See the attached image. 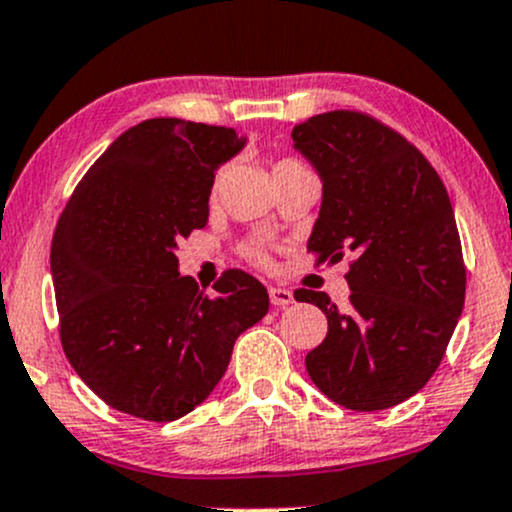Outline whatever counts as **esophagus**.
Wrapping results in <instances>:
<instances>
[{
	"instance_id": "34e87169",
	"label": "esophagus",
	"mask_w": 512,
	"mask_h": 512,
	"mask_svg": "<svg viewBox=\"0 0 512 512\" xmlns=\"http://www.w3.org/2000/svg\"><path fill=\"white\" fill-rule=\"evenodd\" d=\"M268 294H270V304L273 306H287L294 302V294L290 290H285V287H270Z\"/></svg>"
}]
</instances>
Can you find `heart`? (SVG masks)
<instances>
[{
	"instance_id": "obj_1",
	"label": "heart",
	"mask_w": 512,
	"mask_h": 512,
	"mask_svg": "<svg viewBox=\"0 0 512 512\" xmlns=\"http://www.w3.org/2000/svg\"><path fill=\"white\" fill-rule=\"evenodd\" d=\"M290 165H302V162H297V160H292V158H282V160H278L273 165V170H280V167H290ZM249 256L254 258V261H266V256H263V251H261V246H251L249 249Z\"/></svg>"
}]
</instances>
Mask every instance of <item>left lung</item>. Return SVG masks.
<instances>
[{
  "label": "left lung",
  "mask_w": 512,
  "mask_h": 512,
  "mask_svg": "<svg viewBox=\"0 0 512 512\" xmlns=\"http://www.w3.org/2000/svg\"><path fill=\"white\" fill-rule=\"evenodd\" d=\"M292 141L323 184L306 249L321 263L352 256L345 311L326 292H294L328 318L306 371L347 410L400 405L434 376L465 306V263L446 186L407 138L369 114H316L294 126Z\"/></svg>",
  "instance_id": "left-lung-1"
}]
</instances>
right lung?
I'll use <instances>...</instances> for the list:
<instances>
[{
  "label": "right lung",
  "instance_id": "obj_1",
  "mask_svg": "<svg viewBox=\"0 0 512 512\" xmlns=\"http://www.w3.org/2000/svg\"><path fill=\"white\" fill-rule=\"evenodd\" d=\"M246 146L234 129L155 117L95 160L66 203L50 268L59 335L83 383L124 414L174 422L213 393L268 290L227 270L215 297L179 275L177 242L208 225L215 170Z\"/></svg>",
  "mask_w": 512,
  "mask_h": 512
}]
</instances>
